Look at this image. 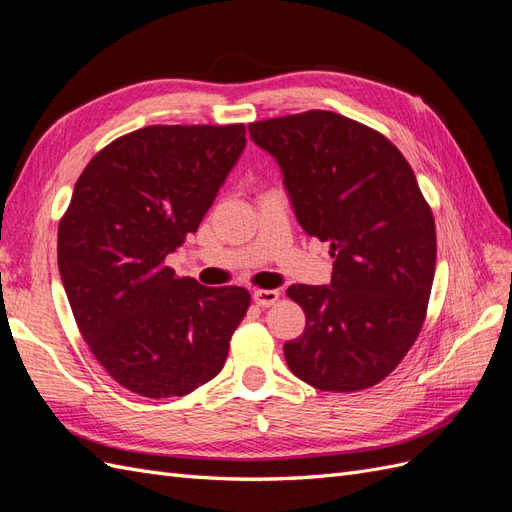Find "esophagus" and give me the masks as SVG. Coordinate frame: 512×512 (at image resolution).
<instances>
[{
	"instance_id": "1",
	"label": "esophagus",
	"mask_w": 512,
	"mask_h": 512,
	"mask_svg": "<svg viewBox=\"0 0 512 512\" xmlns=\"http://www.w3.org/2000/svg\"><path fill=\"white\" fill-rule=\"evenodd\" d=\"M254 303L260 305V307H271L277 303V299H280V292L277 290H254Z\"/></svg>"
}]
</instances>
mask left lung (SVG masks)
Instances as JSON below:
<instances>
[{"instance_id":"8db88e82","label":"left lung","mask_w":512,"mask_h":512,"mask_svg":"<svg viewBox=\"0 0 512 512\" xmlns=\"http://www.w3.org/2000/svg\"><path fill=\"white\" fill-rule=\"evenodd\" d=\"M247 130L280 164L303 230L335 258L329 286L286 290L305 312L286 363L320 391L369 389L416 342L436 273V222L412 168L389 138L331 111Z\"/></svg>"}]
</instances>
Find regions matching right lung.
Returning <instances> with one entry per match:
<instances>
[{"label":"right lung","mask_w":512,"mask_h":512,"mask_svg":"<svg viewBox=\"0 0 512 512\" xmlns=\"http://www.w3.org/2000/svg\"><path fill=\"white\" fill-rule=\"evenodd\" d=\"M243 149V123L147 126L76 181L59 275L89 350L123 389L183 397L222 371L250 292L177 277L164 258L198 230Z\"/></svg>","instance_id":"obj_1"}]
</instances>
